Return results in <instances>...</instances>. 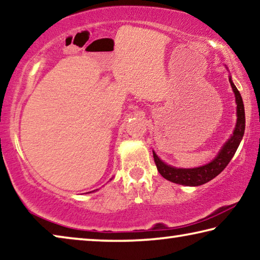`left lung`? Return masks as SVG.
<instances>
[{
    "instance_id": "1",
    "label": "left lung",
    "mask_w": 260,
    "mask_h": 260,
    "mask_svg": "<svg viewBox=\"0 0 260 260\" xmlns=\"http://www.w3.org/2000/svg\"><path fill=\"white\" fill-rule=\"evenodd\" d=\"M230 82L232 89L235 94L237 114L236 126L234 132H233V135L231 136V139L223 144L221 150L219 151L217 157H215L212 161H210L209 164L203 166L195 167V169H177V167L167 165L158 158L155 151H152L157 170L158 172L161 174L162 178H165L166 180L172 181L174 183L183 184V186H201V184L209 182L210 180H212L225 170L228 162L231 161L233 156L235 155L237 148L240 146L241 140L243 138L245 129V114L243 101H242L240 91L237 90L236 86L233 83L231 78Z\"/></svg>"
}]
</instances>
